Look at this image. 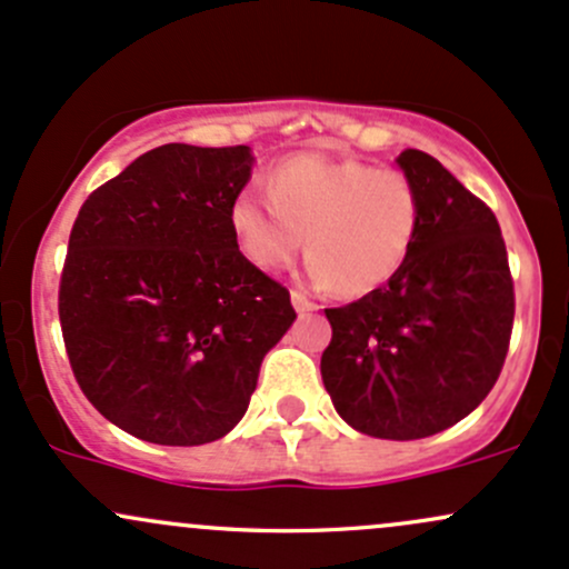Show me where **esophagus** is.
I'll return each instance as SVG.
<instances>
[{
	"mask_svg": "<svg viewBox=\"0 0 569 569\" xmlns=\"http://www.w3.org/2000/svg\"><path fill=\"white\" fill-rule=\"evenodd\" d=\"M290 301H292V307H296V311H301V315L320 309V307H317V301H311L309 296H303V292H298V290L290 292Z\"/></svg>",
	"mask_w": 569,
	"mask_h": 569,
	"instance_id": "obj_1",
	"label": "esophagus"
}]
</instances>
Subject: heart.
I'll return each mask as SVG.
<instances>
[{
  "instance_id": "1",
  "label": "heart",
  "mask_w": 569,
  "mask_h": 569,
  "mask_svg": "<svg viewBox=\"0 0 569 569\" xmlns=\"http://www.w3.org/2000/svg\"><path fill=\"white\" fill-rule=\"evenodd\" d=\"M266 194L243 192L230 203L243 258L260 271H282L307 236L311 277L345 298L388 284L423 222V200L407 173L358 160L298 154L271 170Z\"/></svg>"
}]
</instances>
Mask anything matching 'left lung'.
<instances>
[{
	"mask_svg": "<svg viewBox=\"0 0 569 569\" xmlns=\"http://www.w3.org/2000/svg\"><path fill=\"white\" fill-rule=\"evenodd\" d=\"M396 162L423 200L418 241L388 284L326 309L320 371L352 429L405 442L450 429L491 393L516 292L493 211L426 151Z\"/></svg>",
	"mask_w": 569,
	"mask_h": 569,
	"instance_id": "1",
	"label": "left lung"
}]
</instances>
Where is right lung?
<instances>
[{
  "label": "right lung",
  "instance_id": "add662e5",
  "mask_svg": "<svg viewBox=\"0 0 569 569\" xmlns=\"http://www.w3.org/2000/svg\"><path fill=\"white\" fill-rule=\"evenodd\" d=\"M252 162L249 146L164 143L97 187L72 224L59 282L72 375L97 412L146 442L224 437L296 320L287 287L230 230Z\"/></svg>",
  "mask_w": 569,
  "mask_h": 569
}]
</instances>
